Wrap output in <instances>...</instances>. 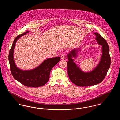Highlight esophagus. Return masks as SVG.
I'll return each instance as SVG.
<instances>
[{"instance_id":"1","label":"esophagus","mask_w":120,"mask_h":120,"mask_svg":"<svg viewBox=\"0 0 120 120\" xmlns=\"http://www.w3.org/2000/svg\"><path fill=\"white\" fill-rule=\"evenodd\" d=\"M60 57H61V58L62 59H65V58H66V56H65V55L64 54H62L61 55V56H60Z\"/></svg>"}]
</instances>
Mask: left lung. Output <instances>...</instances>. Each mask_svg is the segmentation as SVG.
<instances>
[{
  "mask_svg": "<svg viewBox=\"0 0 120 120\" xmlns=\"http://www.w3.org/2000/svg\"><path fill=\"white\" fill-rule=\"evenodd\" d=\"M94 34L96 35L98 44L102 46V55L100 61L92 71L84 72L74 63L72 58L76 57L78 49H74L68 54V72L69 79L73 84L78 86H90L100 83L105 77L110 66L111 57L108 44L99 34Z\"/></svg>",
  "mask_w": 120,
  "mask_h": 120,
  "instance_id": "obj_1",
  "label": "left lung"
}]
</instances>
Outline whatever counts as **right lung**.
<instances>
[{
	"mask_svg": "<svg viewBox=\"0 0 120 120\" xmlns=\"http://www.w3.org/2000/svg\"><path fill=\"white\" fill-rule=\"evenodd\" d=\"M28 33L29 31H26L18 35L14 40L8 55L10 68L14 78L22 84L27 87H38L48 82L52 69L59 62L60 57L47 58L40 66L32 70L23 71L18 68L13 59L14 49L18 39Z\"/></svg>",
	"mask_w": 120,
	"mask_h": 120,
	"instance_id": "add662e5",
	"label": "right lung"
}]
</instances>
